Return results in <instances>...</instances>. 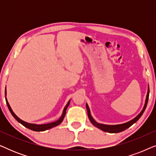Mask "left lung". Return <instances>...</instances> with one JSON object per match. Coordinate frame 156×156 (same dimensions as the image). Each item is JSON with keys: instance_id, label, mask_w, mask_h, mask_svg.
Returning <instances> with one entry per match:
<instances>
[{"instance_id": "obj_1", "label": "left lung", "mask_w": 156, "mask_h": 156, "mask_svg": "<svg viewBox=\"0 0 156 156\" xmlns=\"http://www.w3.org/2000/svg\"><path fill=\"white\" fill-rule=\"evenodd\" d=\"M148 97H149V86L148 87V92H147V95H146V101H145V104L144 108L141 112H140V114L137 115L135 118L132 119V120L128 121L126 123H121V124H117V125H106V124H102V123H97L94 119H93V117L91 116V112H90V109H89L88 104H86V107H87V114H88V117L90 120L91 123L94 126L97 127L98 129L102 130V131L108 132V133H119V132H121L123 131H124L128 128H129L131 125H133L134 123H136L138 119L140 118V116H142L143 114H144L145 109H146L147 104H148Z\"/></svg>"}]
</instances>
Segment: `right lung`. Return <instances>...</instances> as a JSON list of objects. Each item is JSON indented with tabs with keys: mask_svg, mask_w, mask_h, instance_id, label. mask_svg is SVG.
<instances>
[{
	"mask_svg": "<svg viewBox=\"0 0 156 156\" xmlns=\"http://www.w3.org/2000/svg\"><path fill=\"white\" fill-rule=\"evenodd\" d=\"M5 94L6 96V89H5ZM5 101H6V104H7V106L8 107V109H9L10 112L11 113L12 116H13L14 118L16 119L19 123H20L21 124L24 126L25 127H26V128H27V129L33 130V131H46V130L52 129V128L55 127V126H57L60 124V123L62 122L64 118H65V114H66V110H67L68 106L69 105V103H70V100H69V101L67 102V105L65 106V107L64 108L61 117L57 121H54V122H52V123H45V124H35V123H30L25 122V121L21 120L20 119H19L18 117L17 116L16 114H15V113L12 112V108H11V107H10V104H9V103H8L7 98H6V97H5Z\"/></svg>",
	"mask_w": 156,
	"mask_h": 156,
	"instance_id": "1",
	"label": "right lung"
}]
</instances>
